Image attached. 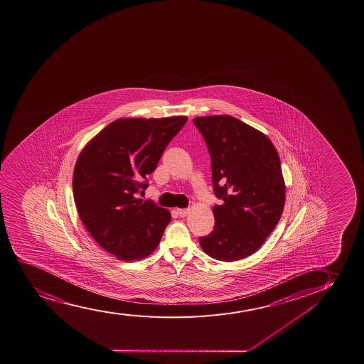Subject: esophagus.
Segmentation results:
<instances>
[{
    "label": "esophagus",
    "mask_w": 364,
    "mask_h": 364,
    "mask_svg": "<svg viewBox=\"0 0 364 364\" xmlns=\"http://www.w3.org/2000/svg\"><path fill=\"white\" fill-rule=\"evenodd\" d=\"M189 213V209H177V214L180 215L181 218L187 216Z\"/></svg>",
    "instance_id": "obj_1"
}]
</instances>
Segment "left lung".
<instances>
[{"label": "left lung", "mask_w": 364, "mask_h": 364, "mask_svg": "<svg viewBox=\"0 0 364 364\" xmlns=\"http://www.w3.org/2000/svg\"><path fill=\"white\" fill-rule=\"evenodd\" d=\"M193 122L205 139L215 194L223 199L213 208V232L199 243L218 260L247 258L267 241L284 211L279 154L263 132L232 116H204Z\"/></svg>", "instance_id": "8db88e82"}]
</instances>
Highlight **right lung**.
Here are the masks:
<instances>
[{
	"instance_id": "right-lung-1",
	"label": "right lung",
	"mask_w": 364,
	"mask_h": 364,
	"mask_svg": "<svg viewBox=\"0 0 364 364\" xmlns=\"http://www.w3.org/2000/svg\"><path fill=\"white\" fill-rule=\"evenodd\" d=\"M186 122V116L116 119L79 154L73 171L79 218L116 258L141 260L160 243L170 211L136 196L148 187V176Z\"/></svg>"
}]
</instances>
